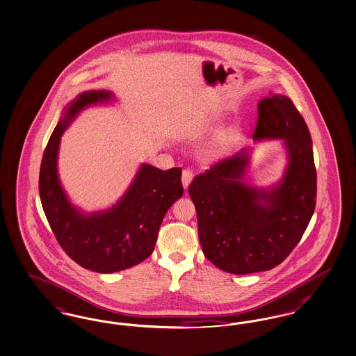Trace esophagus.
<instances>
[{
    "label": "esophagus",
    "mask_w": 356,
    "mask_h": 356,
    "mask_svg": "<svg viewBox=\"0 0 356 356\" xmlns=\"http://www.w3.org/2000/svg\"><path fill=\"white\" fill-rule=\"evenodd\" d=\"M192 179H193V172L191 170H183V176H181V181H183V186H184V189L188 188V186L191 184V181H192Z\"/></svg>",
    "instance_id": "esophagus-1"
}]
</instances>
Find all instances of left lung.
<instances>
[{
    "label": "left lung",
    "mask_w": 356,
    "mask_h": 356,
    "mask_svg": "<svg viewBox=\"0 0 356 356\" xmlns=\"http://www.w3.org/2000/svg\"><path fill=\"white\" fill-rule=\"evenodd\" d=\"M254 138H283L288 165L270 191L241 183L248 153L240 151L197 175L188 188L207 259L221 271L245 275L279 266L303 236L316 205L312 140L291 99L272 95L257 105Z\"/></svg>",
    "instance_id": "left-lung-1"
}]
</instances>
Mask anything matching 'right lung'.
Segmentation results:
<instances>
[{"mask_svg":"<svg viewBox=\"0 0 356 356\" xmlns=\"http://www.w3.org/2000/svg\"><path fill=\"white\" fill-rule=\"evenodd\" d=\"M111 92L88 90L69 104L44 151L38 189L56 240L79 266L99 273L122 271L152 254L160 224L170 205L183 196L181 170L144 164L113 208L84 215L69 203L57 176L60 137L85 106L111 99Z\"/></svg>","mask_w":356,"mask_h":356,"instance_id":"add662e5","label":"right lung"}]
</instances>
